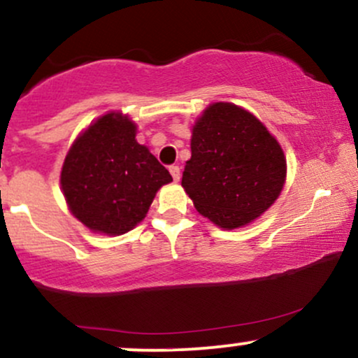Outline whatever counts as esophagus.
<instances>
[{"mask_svg":"<svg viewBox=\"0 0 358 358\" xmlns=\"http://www.w3.org/2000/svg\"><path fill=\"white\" fill-rule=\"evenodd\" d=\"M170 173H171V176H173L175 182H178V180H180V168L176 165L170 166Z\"/></svg>","mask_w":358,"mask_h":358,"instance_id":"esophagus-1","label":"esophagus"}]
</instances>
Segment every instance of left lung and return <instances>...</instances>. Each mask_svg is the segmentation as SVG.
Wrapping results in <instances>:
<instances>
[{
  "label": "left lung",
  "instance_id": "left-lung-1",
  "mask_svg": "<svg viewBox=\"0 0 358 358\" xmlns=\"http://www.w3.org/2000/svg\"><path fill=\"white\" fill-rule=\"evenodd\" d=\"M190 148L182 187L196 212L225 231L261 217L285 187L281 145L254 114L232 102H213L196 117Z\"/></svg>",
  "mask_w": 358,
  "mask_h": 358
}]
</instances>
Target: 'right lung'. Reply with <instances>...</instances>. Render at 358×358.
Returning a JSON list of instances; mask_svg holds the SVG:
<instances>
[{
    "label": "right lung",
    "mask_w": 358,
    "mask_h": 358,
    "mask_svg": "<svg viewBox=\"0 0 358 358\" xmlns=\"http://www.w3.org/2000/svg\"><path fill=\"white\" fill-rule=\"evenodd\" d=\"M122 113L97 117L72 143L60 185L69 210L89 231L122 236L146 217L156 192L173 182Z\"/></svg>",
    "instance_id": "add662e5"
}]
</instances>
